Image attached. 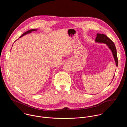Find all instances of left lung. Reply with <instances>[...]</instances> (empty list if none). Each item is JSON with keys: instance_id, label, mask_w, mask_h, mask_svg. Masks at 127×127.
Instances as JSON below:
<instances>
[{"instance_id": "obj_1", "label": "left lung", "mask_w": 127, "mask_h": 127, "mask_svg": "<svg viewBox=\"0 0 127 127\" xmlns=\"http://www.w3.org/2000/svg\"><path fill=\"white\" fill-rule=\"evenodd\" d=\"M95 42H98V43H104L106 44V45L108 47L113 53V55L114 56L116 66H118V59L117 57V50L115 46V44L114 42L109 38H108L107 36L104 34L101 33H96V37L95 38ZM115 75L113 77V79L114 78Z\"/></svg>"}]
</instances>
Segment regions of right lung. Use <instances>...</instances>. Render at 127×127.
Masks as SVG:
<instances>
[{"mask_svg":"<svg viewBox=\"0 0 127 127\" xmlns=\"http://www.w3.org/2000/svg\"><path fill=\"white\" fill-rule=\"evenodd\" d=\"M37 30H35V29H32V30H29V31H28L27 32H24L21 36V37H20V38H21V37H22V36H23V35H25V34H28V33H30V32H32V31H36Z\"/></svg>","mask_w":127,"mask_h":127,"instance_id":"1","label":"right lung"}]
</instances>
